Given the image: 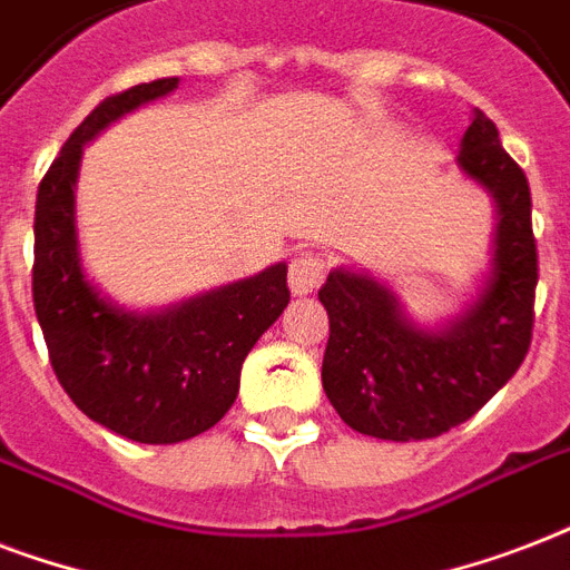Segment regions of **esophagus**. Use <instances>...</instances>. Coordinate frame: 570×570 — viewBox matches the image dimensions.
Segmentation results:
<instances>
[{
  "label": "esophagus",
  "mask_w": 570,
  "mask_h": 570,
  "mask_svg": "<svg viewBox=\"0 0 570 570\" xmlns=\"http://www.w3.org/2000/svg\"><path fill=\"white\" fill-rule=\"evenodd\" d=\"M322 259L313 254H295L289 263V289L293 295H311L322 284Z\"/></svg>",
  "instance_id": "obj_1"
}]
</instances>
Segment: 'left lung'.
<instances>
[{
  "label": "left lung",
  "instance_id": "1",
  "mask_svg": "<svg viewBox=\"0 0 570 570\" xmlns=\"http://www.w3.org/2000/svg\"><path fill=\"white\" fill-rule=\"evenodd\" d=\"M461 174L494 200L491 263L473 302L441 325L411 320L396 289L361 268H331L322 387L343 423L381 441H425L464 423L518 373L532 340L539 254L527 174L473 109Z\"/></svg>",
  "mask_w": 570,
  "mask_h": 570
}]
</instances>
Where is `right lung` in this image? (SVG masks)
I'll use <instances>...</instances> for the list:
<instances>
[{
  "label": "right lung",
  "instance_id": "add662e5",
  "mask_svg": "<svg viewBox=\"0 0 570 570\" xmlns=\"http://www.w3.org/2000/svg\"><path fill=\"white\" fill-rule=\"evenodd\" d=\"M156 79L102 100L38 186L31 295L61 387L94 423L136 443H180L213 429L239 393L242 361L289 304L286 263L159 311H129L88 281L76 180L88 141L171 94Z\"/></svg>",
  "mask_w": 570,
  "mask_h": 570
}]
</instances>
